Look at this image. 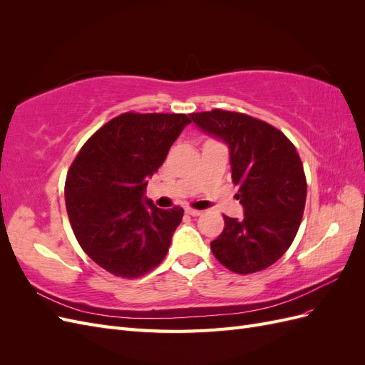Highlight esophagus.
<instances>
[{
  "instance_id": "esophagus-1",
  "label": "esophagus",
  "mask_w": 365,
  "mask_h": 365,
  "mask_svg": "<svg viewBox=\"0 0 365 365\" xmlns=\"http://www.w3.org/2000/svg\"><path fill=\"white\" fill-rule=\"evenodd\" d=\"M185 213L190 215V216H200V215H202L201 210H195V208H185Z\"/></svg>"
}]
</instances>
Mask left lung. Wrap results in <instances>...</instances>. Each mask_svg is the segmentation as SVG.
Segmentation results:
<instances>
[{
    "mask_svg": "<svg viewBox=\"0 0 365 365\" xmlns=\"http://www.w3.org/2000/svg\"><path fill=\"white\" fill-rule=\"evenodd\" d=\"M190 118L228 146L244 207L242 219L224 216V231L210 244L215 257L237 274L271 267L291 247L304 212L307 185L295 146L279 129L240 113L213 109Z\"/></svg>",
    "mask_w": 365,
    "mask_h": 365,
    "instance_id": "left-lung-1",
    "label": "left lung"
}]
</instances>
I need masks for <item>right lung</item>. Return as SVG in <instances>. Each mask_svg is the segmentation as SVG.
I'll return each mask as SVG.
<instances>
[{"label":"right lung","instance_id":"1","mask_svg":"<svg viewBox=\"0 0 365 365\" xmlns=\"http://www.w3.org/2000/svg\"><path fill=\"white\" fill-rule=\"evenodd\" d=\"M192 121L185 114H121L81 149L65 182L74 236L98 267L137 279L163 262L184 210L158 208L148 180Z\"/></svg>","mask_w":365,"mask_h":365}]
</instances>
